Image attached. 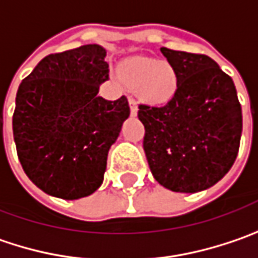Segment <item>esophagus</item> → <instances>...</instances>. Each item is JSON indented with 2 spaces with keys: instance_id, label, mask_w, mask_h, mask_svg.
I'll use <instances>...</instances> for the list:
<instances>
[{
  "instance_id": "esophagus-1",
  "label": "esophagus",
  "mask_w": 258,
  "mask_h": 258,
  "mask_svg": "<svg viewBox=\"0 0 258 258\" xmlns=\"http://www.w3.org/2000/svg\"><path fill=\"white\" fill-rule=\"evenodd\" d=\"M128 103H130V112L133 116H136L137 112H139V106H137V102H136V99L128 98Z\"/></svg>"
}]
</instances>
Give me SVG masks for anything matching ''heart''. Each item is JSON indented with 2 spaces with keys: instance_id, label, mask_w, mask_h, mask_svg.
<instances>
[{
  "instance_id": "1",
  "label": "heart",
  "mask_w": 258,
  "mask_h": 258,
  "mask_svg": "<svg viewBox=\"0 0 258 258\" xmlns=\"http://www.w3.org/2000/svg\"><path fill=\"white\" fill-rule=\"evenodd\" d=\"M124 80L139 89L152 103H165L174 98L178 89V76L171 64L147 56H133L122 64Z\"/></svg>"
}]
</instances>
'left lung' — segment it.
<instances>
[{
    "label": "left lung",
    "mask_w": 258,
    "mask_h": 258,
    "mask_svg": "<svg viewBox=\"0 0 258 258\" xmlns=\"http://www.w3.org/2000/svg\"><path fill=\"white\" fill-rule=\"evenodd\" d=\"M160 52L178 76L165 106L140 105L144 153L152 175L175 192L210 188L232 168L242 133V112L232 79L207 55Z\"/></svg>",
    "instance_id": "8db88e82"
}]
</instances>
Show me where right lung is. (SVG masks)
I'll use <instances>...</instances> for the list:
<instances>
[{
  "label": "right lung",
  "instance_id": "obj_1",
  "mask_svg": "<svg viewBox=\"0 0 258 258\" xmlns=\"http://www.w3.org/2000/svg\"><path fill=\"white\" fill-rule=\"evenodd\" d=\"M100 45H83L45 56L19 86L13 115L17 156L43 192L77 200L103 182L106 159L128 100H106L99 86L109 79Z\"/></svg>",
  "mask_w": 258,
  "mask_h": 258
}]
</instances>
